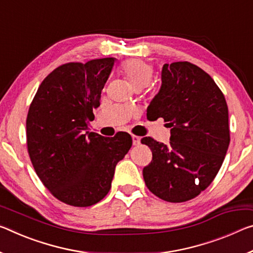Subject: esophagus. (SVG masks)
Returning <instances> with one entry per match:
<instances>
[{
	"label": "esophagus",
	"instance_id": "esophagus-1",
	"mask_svg": "<svg viewBox=\"0 0 253 253\" xmlns=\"http://www.w3.org/2000/svg\"><path fill=\"white\" fill-rule=\"evenodd\" d=\"M131 138H133V144H134V145H138V144L141 143V138H139L138 136L133 135V136H131Z\"/></svg>",
	"mask_w": 253,
	"mask_h": 253
}]
</instances>
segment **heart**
<instances>
[{"label": "heart", "instance_id": "b5f03b06", "mask_svg": "<svg viewBox=\"0 0 253 253\" xmlns=\"http://www.w3.org/2000/svg\"><path fill=\"white\" fill-rule=\"evenodd\" d=\"M119 72L135 90H142L143 87L147 86L153 76V69L150 64L137 58L127 59L119 67Z\"/></svg>", "mask_w": 253, "mask_h": 253}]
</instances>
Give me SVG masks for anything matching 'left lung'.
I'll use <instances>...</instances> for the list:
<instances>
[{"label": "left lung", "instance_id": "obj_1", "mask_svg": "<svg viewBox=\"0 0 253 253\" xmlns=\"http://www.w3.org/2000/svg\"><path fill=\"white\" fill-rule=\"evenodd\" d=\"M147 118H163L170 144L142 138L152 151L143 169L146 186L159 198L182 203L210 186L230 144L228 109L214 80L189 62L164 64L161 86L147 107Z\"/></svg>", "mask_w": 253, "mask_h": 253}]
</instances>
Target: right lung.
<instances>
[{"label":"right lung","mask_w":253,"mask_h":253,"mask_svg":"<svg viewBox=\"0 0 253 253\" xmlns=\"http://www.w3.org/2000/svg\"><path fill=\"white\" fill-rule=\"evenodd\" d=\"M116 58L67 63L43 80L27 117V146L35 171L53 196L87 207L109 192L115 168L131 147L128 133L87 131Z\"/></svg>","instance_id":"right-lung-1"}]
</instances>
